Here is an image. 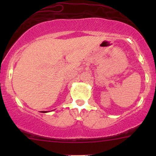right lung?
Returning a JSON list of instances; mask_svg holds the SVG:
<instances>
[{
    "label": "right lung",
    "instance_id": "add662e5",
    "mask_svg": "<svg viewBox=\"0 0 156 156\" xmlns=\"http://www.w3.org/2000/svg\"><path fill=\"white\" fill-rule=\"evenodd\" d=\"M43 113H45V112H42Z\"/></svg>",
    "mask_w": 156,
    "mask_h": 156
}]
</instances>
